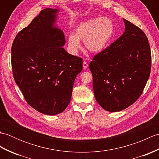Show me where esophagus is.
I'll list each match as a JSON object with an SVG mask.
<instances>
[{
    "label": "esophagus",
    "mask_w": 159,
    "mask_h": 159,
    "mask_svg": "<svg viewBox=\"0 0 159 159\" xmlns=\"http://www.w3.org/2000/svg\"><path fill=\"white\" fill-rule=\"evenodd\" d=\"M83 69H86L87 67H88V63H87L86 61H83Z\"/></svg>",
    "instance_id": "esophagus-1"
}]
</instances>
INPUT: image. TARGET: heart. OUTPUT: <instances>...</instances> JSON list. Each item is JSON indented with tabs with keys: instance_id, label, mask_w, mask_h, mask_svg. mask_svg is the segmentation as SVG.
<instances>
[{
	"instance_id": "obj_1",
	"label": "heart",
	"mask_w": 159,
	"mask_h": 159,
	"mask_svg": "<svg viewBox=\"0 0 159 159\" xmlns=\"http://www.w3.org/2000/svg\"><path fill=\"white\" fill-rule=\"evenodd\" d=\"M115 31L113 20L107 17L89 19L79 24L74 34L67 38V49L73 55H77L80 48V40L92 52H100L106 48Z\"/></svg>"
}]
</instances>
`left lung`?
Masks as SVG:
<instances>
[{
    "label": "left lung",
    "instance_id": "1",
    "mask_svg": "<svg viewBox=\"0 0 159 159\" xmlns=\"http://www.w3.org/2000/svg\"><path fill=\"white\" fill-rule=\"evenodd\" d=\"M125 31L89 63L96 100L104 110L117 112L139 98L149 79L151 51L142 30L123 18Z\"/></svg>",
    "mask_w": 159,
    "mask_h": 159
}]
</instances>
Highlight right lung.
<instances>
[{"label": "right lung", "mask_w": 159, "mask_h": 159, "mask_svg": "<svg viewBox=\"0 0 159 159\" xmlns=\"http://www.w3.org/2000/svg\"><path fill=\"white\" fill-rule=\"evenodd\" d=\"M57 9L47 8L16 35L11 46L14 80L26 102L39 112L55 116L70 102L83 59L63 48L62 30L55 26Z\"/></svg>", "instance_id": "obj_1"}]
</instances>
